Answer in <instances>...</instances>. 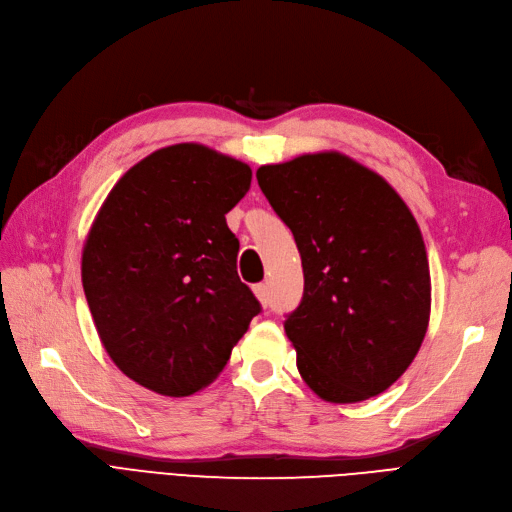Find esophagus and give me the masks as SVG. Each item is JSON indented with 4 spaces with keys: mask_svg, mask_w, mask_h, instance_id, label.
I'll return each mask as SVG.
<instances>
[{
    "mask_svg": "<svg viewBox=\"0 0 512 512\" xmlns=\"http://www.w3.org/2000/svg\"><path fill=\"white\" fill-rule=\"evenodd\" d=\"M254 293H256V297H258V301L262 303V306H267V303H269V288H267V284H256L254 286Z\"/></svg>",
    "mask_w": 512,
    "mask_h": 512,
    "instance_id": "1",
    "label": "esophagus"
}]
</instances>
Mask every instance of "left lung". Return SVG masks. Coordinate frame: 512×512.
<instances>
[{"label": "left lung", "mask_w": 512, "mask_h": 512, "mask_svg": "<svg viewBox=\"0 0 512 512\" xmlns=\"http://www.w3.org/2000/svg\"><path fill=\"white\" fill-rule=\"evenodd\" d=\"M256 178L301 254L303 297L284 321L299 375L327 403L385 392L420 351L431 314L416 217L340 153L262 165Z\"/></svg>", "instance_id": "8db88e82"}]
</instances>
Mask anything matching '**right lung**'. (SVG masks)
Wrapping results in <instances>:
<instances>
[{"label":"right lung","instance_id":"1","mask_svg":"<svg viewBox=\"0 0 512 512\" xmlns=\"http://www.w3.org/2000/svg\"><path fill=\"white\" fill-rule=\"evenodd\" d=\"M250 183L243 161L174 144L133 165L96 215L81 256L84 293L105 351L144 388H206L260 312L226 224Z\"/></svg>","mask_w":512,"mask_h":512}]
</instances>
